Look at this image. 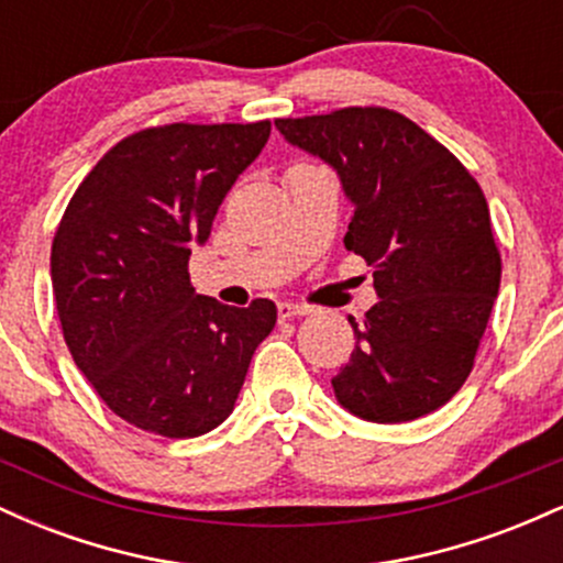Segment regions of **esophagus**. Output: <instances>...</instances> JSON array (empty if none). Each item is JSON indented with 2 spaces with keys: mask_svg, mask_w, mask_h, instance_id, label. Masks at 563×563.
<instances>
[{
  "mask_svg": "<svg viewBox=\"0 0 563 563\" xmlns=\"http://www.w3.org/2000/svg\"><path fill=\"white\" fill-rule=\"evenodd\" d=\"M312 309L303 307V303H290V301H280L277 303V314H280L283 320H290V318H303V314H309Z\"/></svg>",
  "mask_w": 563,
  "mask_h": 563,
  "instance_id": "obj_1",
  "label": "esophagus"
}]
</instances>
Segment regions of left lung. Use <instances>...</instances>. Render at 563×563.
<instances>
[{"label": "left lung", "mask_w": 563, "mask_h": 563, "mask_svg": "<svg viewBox=\"0 0 563 563\" xmlns=\"http://www.w3.org/2000/svg\"><path fill=\"white\" fill-rule=\"evenodd\" d=\"M294 147L339 174L354 217L344 245L373 267L378 303L354 328L339 405L373 423L434 412L474 367L500 288L482 187L444 145L386 108L277 119Z\"/></svg>", "instance_id": "1"}]
</instances>
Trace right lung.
Here are the masks:
<instances>
[{
  "label": "right lung",
  "mask_w": 563,
  "mask_h": 563,
  "mask_svg": "<svg viewBox=\"0 0 563 563\" xmlns=\"http://www.w3.org/2000/svg\"><path fill=\"white\" fill-rule=\"evenodd\" d=\"M256 124H169L111 147L70 198L49 273L70 357L119 418L187 439L235 407L277 307L190 286L224 196L269 140Z\"/></svg>",
  "instance_id": "obj_1"
}]
</instances>
